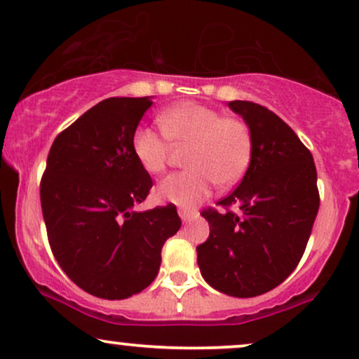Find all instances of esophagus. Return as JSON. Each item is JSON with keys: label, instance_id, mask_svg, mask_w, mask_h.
I'll list each match as a JSON object with an SVG mask.
<instances>
[{"label": "esophagus", "instance_id": "1", "mask_svg": "<svg viewBox=\"0 0 359 359\" xmlns=\"http://www.w3.org/2000/svg\"><path fill=\"white\" fill-rule=\"evenodd\" d=\"M178 213H180V218H181V220H183V223H188V222H191L193 218H196V217H198V213L195 212V210H187V208H181Z\"/></svg>", "mask_w": 359, "mask_h": 359}]
</instances>
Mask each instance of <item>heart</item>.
<instances>
[{"instance_id":"b5f03b06","label":"heart","mask_w":359,"mask_h":359,"mask_svg":"<svg viewBox=\"0 0 359 359\" xmlns=\"http://www.w3.org/2000/svg\"><path fill=\"white\" fill-rule=\"evenodd\" d=\"M161 134L137 128L133 134V153L147 175H161L170 163L171 146L188 147V171L175 172L159 183L158 200L178 206H193L212 193L215 183L231 187L242 180L252 161L254 137L242 119L223 117L201 104L184 102L159 114Z\"/></svg>"}]
</instances>
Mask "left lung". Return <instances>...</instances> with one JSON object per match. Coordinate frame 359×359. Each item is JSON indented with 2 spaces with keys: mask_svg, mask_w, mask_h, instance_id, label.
<instances>
[{
  "mask_svg": "<svg viewBox=\"0 0 359 359\" xmlns=\"http://www.w3.org/2000/svg\"><path fill=\"white\" fill-rule=\"evenodd\" d=\"M229 107L250 129L254 153L238 187L218 201L225 212L201 213L210 237L196 247L198 267L213 289L255 297L287 279L304 254L319 210L318 172L311 151L279 116L248 100Z\"/></svg>",
  "mask_w": 359,
  "mask_h": 359,
  "instance_id": "left-lung-1",
  "label": "left lung"
}]
</instances>
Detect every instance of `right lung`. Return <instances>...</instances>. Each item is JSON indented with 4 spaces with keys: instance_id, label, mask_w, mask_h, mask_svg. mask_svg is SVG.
<instances>
[{
    "instance_id": "add662e5",
    "label": "right lung",
    "mask_w": 359,
    "mask_h": 359,
    "mask_svg": "<svg viewBox=\"0 0 359 359\" xmlns=\"http://www.w3.org/2000/svg\"><path fill=\"white\" fill-rule=\"evenodd\" d=\"M151 97H111L55 137L40 183L50 248L95 297H130L156 279L161 248L180 230L175 205L136 212L153 180L133 153Z\"/></svg>"
}]
</instances>
